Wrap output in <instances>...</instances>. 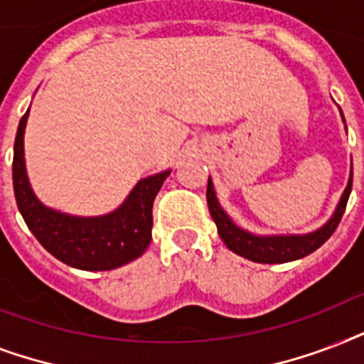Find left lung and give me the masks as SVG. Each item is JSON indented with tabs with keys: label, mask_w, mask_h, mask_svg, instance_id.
Masks as SVG:
<instances>
[{
	"label": "left lung",
	"mask_w": 364,
	"mask_h": 364,
	"mask_svg": "<svg viewBox=\"0 0 364 364\" xmlns=\"http://www.w3.org/2000/svg\"><path fill=\"white\" fill-rule=\"evenodd\" d=\"M342 113V111H340ZM344 121V115H342ZM346 122V121H344ZM351 181H353V170L350 173V181L346 187L342 198H340L333 217L328 219L321 228H317L310 234H289V236H257L253 232H247L240 228L236 223L227 215V211L223 210L219 200H217L215 188L211 183V177L208 179V191H205V198H208V208L217 225V232L221 236L230 251L243 257V259L253 260V262H262V264H282V262H291V260L302 259L306 255L314 253L317 247H321L323 243L327 242L333 232L338 227L340 219L344 215L346 204L350 198L351 193Z\"/></svg>",
	"instance_id": "left-lung-1"
}]
</instances>
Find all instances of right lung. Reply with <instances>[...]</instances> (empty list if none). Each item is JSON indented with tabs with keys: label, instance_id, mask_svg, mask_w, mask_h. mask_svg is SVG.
<instances>
[{
	"label": "right lung",
	"instance_id": "obj_1",
	"mask_svg": "<svg viewBox=\"0 0 364 364\" xmlns=\"http://www.w3.org/2000/svg\"><path fill=\"white\" fill-rule=\"evenodd\" d=\"M30 109L20 119L13 154V187L18 211L37 242L64 264L79 270H113L141 257L151 243L153 202L170 170L145 177L115 211L75 217L43 205L26 176L24 130Z\"/></svg>",
	"mask_w": 364,
	"mask_h": 364
}]
</instances>
